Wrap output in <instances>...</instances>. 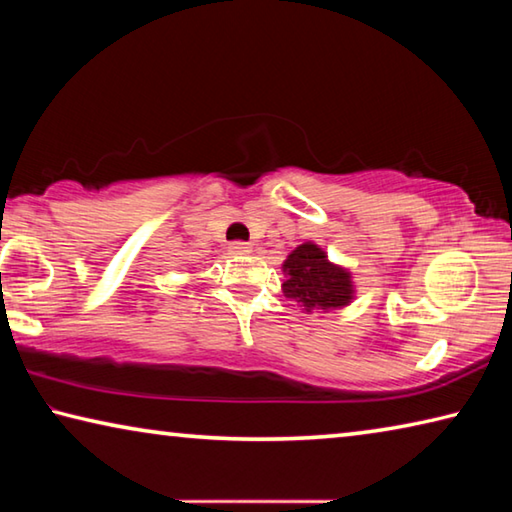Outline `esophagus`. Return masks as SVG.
Segmentation results:
<instances>
[{
    "instance_id": "34e87169",
    "label": "esophagus",
    "mask_w": 512,
    "mask_h": 512,
    "mask_svg": "<svg viewBox=\"0 0 512 512\" xmlns=\"http://www.w3.org/2000/svg\"><path fill=\"white\" fill-rule=\"evenodd\" d=\"M230 253L232 255H248V253H253V246L246 244V241H232Z\"/></svg>"
}]
</instances>
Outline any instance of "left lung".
<instances>
[{
    "label": "left lung",
    "instance_id": "obj_1",
    "mask_svg": "<svg viewBox=\"0 0 512 512\" xmlns=\"http://www.w3.org/2000/svg\"><path fill=\"white\" fill-rule=\"evenodd\" d=\"M282 291L289 300L311 314V311H334L348 307L354 300V282L350 268L329 262L323 248L305 241L282 264Z\"/></svg>",
    "mask_w": 512,
    "mask_h": 512
}]
</instances>
